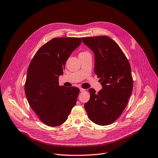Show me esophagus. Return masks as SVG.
<instances>
[{
    "label": "esophagus",
    "mask_w": 158,
    "mask_h": 158,
    "mask_svg": "<svg viewBox=\"0 0 158 158\" xmlns=\"http://www.w3.org/2000/svg\"><path fill=\"white\" fill-rule=\"evenodd\" d=\"M85 90V89H83V88H80V92H84Z\"/></svg>",
    "instance_id": "34e87169"
}]
</instances>
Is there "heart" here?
Listing matches in <instances>:
<instances>
[{"instance_id": "obj_1", "label": "heart", "mask_w": 158, "mask_h": 158, "mask_svg": "<svg viewBox=\"0 0 158 158\" xmlns=\"http://www.w3.org/2000/svg\"><path fill=\"white\" fill-rule=\"evenodd\" d=\"M86 53V52H83V53Z\"/></svg>"}]
</instances>
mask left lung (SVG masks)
Segmentation results:
<instances>
[{"label": "left lung", "mask_w": 158, "mask_h": 158, "mask_svg": "<svg viewBox=\"0 0 158 158\" xmlns=\"http://www.w3.org/2000/svg\"><path fill=\"white\" fill-rule=\"evenodd\" d=\"M82 40L95 55L94 72L102 87L98 93L89 89L90 98L85 108L89 119L95 124L110 125L119 118L131 95V68L120 47L109 37H83Z\"/></svg>", "instance_id": "obj_1"}]
</instances>
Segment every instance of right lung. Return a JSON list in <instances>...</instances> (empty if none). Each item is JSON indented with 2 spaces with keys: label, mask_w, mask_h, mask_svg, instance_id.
Here are the masks:
<instances>
[{
  "label": "right lung",
  "mask_w": 158,
  "mask_h": 158,
  "mask_svg": "<svg viewBox=\"0 0 158 158\" xmlns=\"http://www.w3.org/2000/svg\"><path fill=\"white\" fill-rule=\"evenodd\" d=\"M81 38H54L33 57L24 86L27 100L40 120L50 127L64 123L77 102L79 89L59 85L68 57L81 44Z\"/></svg>",
  "instance_id": "right-lung-1"
}]
</instances>
